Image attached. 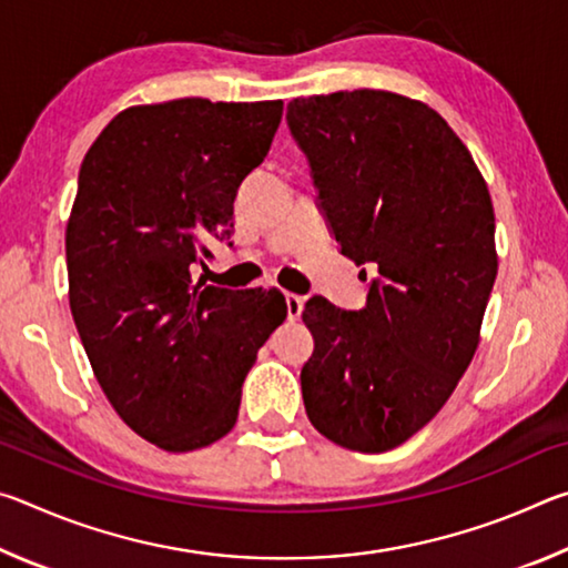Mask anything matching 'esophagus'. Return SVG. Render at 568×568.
I'll return each instance as SVG.
<instances>
[{"label": "esophagus", "mask_w": 568, "mask_h": 568, "mask_svg": "<svg viewBox=\"0 0 568 568\" xmlns=\"http://www.w3.org/2000/svg\"><path fill=\"white\" fill-rule=\"evenodd\" d=\"M285 305H287V321H301L305 297L295 295V293H285Z\"/></svg>", "instance_id": "34e87169"}]
</instances>
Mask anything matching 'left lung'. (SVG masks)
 Masks as SVG:
<instances>
[{"label":"left lung","instance_id":"left-lung-1","mask_svg":"<svg viewBox=\"0 0 568 568\" xmlns=\"http://www.w3.org/2000/svg\"><path fill=\"white\" fill-rule=\"evenodd\" d=\"M285 120L341 253L373 271L363 311L305 303V413L333 444L383 454L444 408L474 358L498 271L491 195L423 102L315 94L287 104Z\"/></svg>","mask_w":568,"mask_h":568}]
</instances>
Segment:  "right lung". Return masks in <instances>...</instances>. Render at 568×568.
I'll use <instances>...</instances> for the list:
<instances>
[{"mask_svg": "<svg viewBox=\"0 0 568 568\" xmlns=\"http://www.w3.org/2000/svg\"><path fill=\"white\" fill-rule=\"evenodd\" d=\"M281 118V100L142 104L82 160L64 240L72 318L112 408L172 454L235 426L247 371L287 315L275 287L192 281L233 235L237 190Z\"/></svg>", "mask_w": 568, "mask_h": 568, "instance_id": "obj_1", "label": "right lung"}]
</instances>
